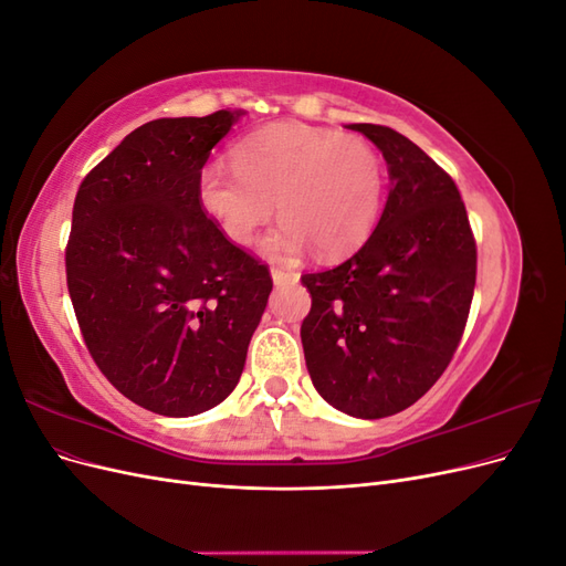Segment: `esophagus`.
Masks as SVG:
<instances>
[{
  "mask_svg": "<svg viewBox=\"0 0 566 566\" xmlns=\"http://www.w3.org/2000/svg\"><path fill=\"white\" fill-rule=\"evenodd\" d=\"M271 279L276 285H293L300 281V273L290 269H271Z\"/></svg>",
  "mask_w": 566,
  "mask_h": 566,
  "instance_id": "obj_1",
  "label": "esophagus"
}]
</instances>
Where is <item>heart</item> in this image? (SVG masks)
I'll use <instances>...</instances> for the list:
<instances>
[{
	"label": "heart",
	"instance_id": "obj_1",
	"mask_svg": "<svg viewBox=\"0 0 566 566\" xmlns=\"http://www.w3.org/2000/svg\"><path fill=\"white\" fill-rule=\"evenodd\" d=\"M233 172L217 163L196 179V198L221 235L248 245L273 214L283 217L262 243L269 256L314 245L321 256L354 252L380 214L382 165L354 134L276 123L252 132L231 150Z\"/></svg>",
	"mask_w": 566,
	"mask_h": 566
}]
</instances>
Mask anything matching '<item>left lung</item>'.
Instances as JSON below:
<instances>
[{"label": "left lung", "mask_w": 566, "mask_h": 566, "mask_svg": "<svg viewBox=\"0 0 566 566\" xmlns=\"http://www.w3.org/2000/svg\"><path fill=\"white\" fill-rule=\"evenodd\" d=\"M382 150L389 196L364 248L304 273L306 370L321 397L354 418L413 406L451 364L465 331L476 245L453 179L403 134L347 125Z\"/></svg>", "instance_id": "1"}]
</instances>
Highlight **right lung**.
<instances>
[{"label":"right lung","instance_id":"1","mask_svg":"<svg viewBox=\"0 0 566 566\" xmlns=\"http://www.w3.org/2000/svg\"><path fill=\"white\" fill-rule=\"evenodd\" d=\"M241 115L150 119L75 198L65 276L84 345L117 391L158 416L229 397L273 287L196 198L198 172Z\"/></svg>","mask_w":566,"mask_h":566}]
</instances>
